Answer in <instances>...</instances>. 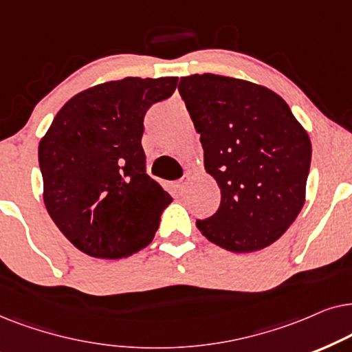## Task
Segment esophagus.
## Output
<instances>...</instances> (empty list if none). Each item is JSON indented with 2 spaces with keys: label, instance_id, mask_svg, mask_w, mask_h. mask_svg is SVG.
<instances>
[{
  "label": "esophagus",
  "instance_id": "1",
  "mask_svg": "<svg viewBox=\"0 0 352 352\" xmlns=\"http://www.w3.org/2000/svg\"><path fill=\"white\" fill-rule=\"evenodd\" d=\"M185 188H186V182L185 180L177 182V184L173 185V191H175L177 195H184L185 193Z\"/></svg>",
  "mask_w": 352,
  "mask_h": 352
}]
</instances>
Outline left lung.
Wrapping results in <instances>:
<instances>
[{
  "mask_svg": "<svg viewBox=\"0 0 352 352\" xmlns=\"http://www.w3.org/2000/svg\"><path fill=\"white\" fill-rule=\"evenodd\" d=\"M179 91L217 182L220 206L196 220L223 250L252 252L277 241L304 206L311 140L283 98L240 78L195 74Z\"/></svg>",
  "mask_w": 352,
  "mask_h": 352,
  "instance_id": "obj_1",
  "label": "left lung"
}]
</instances>
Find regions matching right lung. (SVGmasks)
Instances as JSON below:
<instances>
[{
	"label": "right lung",
	"mask_w": 352,
	"mask_h": 352,
	"mask_svg": "<svg viewBox=\"0 0 352 352\" xmlns=\"http://www.w3.org/2000/svg\"><path fill=\"white\" fill-rule=\"evenodd\" d=\"M177 82L127 77L88 88L65 102L41 138L46 210L85 254L120 259L153 241L172 198L146 173L143 120Z\"/></svg>",
	"instance_id": "right-lung-1"
}]
</instances>
